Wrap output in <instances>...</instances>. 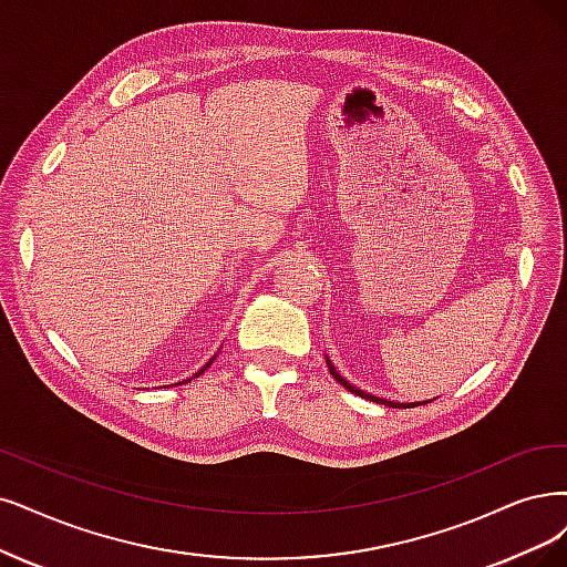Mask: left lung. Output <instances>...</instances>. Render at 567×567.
I'll list each match as a JSON object with an SVG mask.
<instances>
[{"label":"left lung","instance_id":"obj_1","mask_svg":"<svg viewBox=\"0 0 567 567\" xmlns=\"http://www.w3.org/2000/svg\"><path fill=\"white\" fill-rule=\"evenodd\" d=\"M327 367H329V371H331V375L333 379H337L348 392H352V394H358V396H364V400H371V402H375V404H385V406H392V409H409V406H417V402L415 404H400V402H388V400H381V396H373V394H367V392H362V390H358L354 385H350L343 375L333 369V364L329 362V358H327Z\"/></svg>","mask_w":567,"mask_h":567}]
</instances>
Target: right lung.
I'll list each match as a JSON object with an SVG mask.
<instances>
[{
	"label": "right lung",
	"mask_w": 567,
	"mask_h": 567,
	"mask_svg": "<svg viewBox=\"0 0 567 567\" xmlns=\"http://www.w3.org/2000/svg\"><path fill=\"white\" fill-rule=\"evenodd\" d=\"M213 362H215V358H213V360H209V362H207V364H205V367H203V369H200L198 373H194V379H196V375H200V373H203V371H205V369H207L209 364H213ZM188 381H192V379H188Z\"/></svg>",
	"instance_id": "obj_1"
}]
</instances>
